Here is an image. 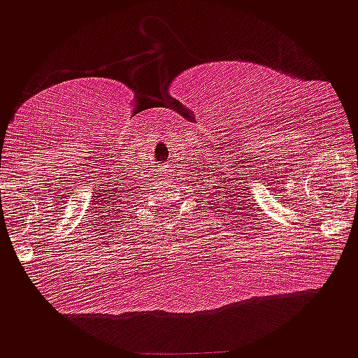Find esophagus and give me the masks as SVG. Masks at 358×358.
Masks as SVG:
<instances>
[{"label": "esophagus", "mask_w": 358, "mask_h": 358, "mask_svg": "<svg viewBox=\"0 0 358 358\" xmlns=\"http://www.w3.org/2000/svg\"><path fill=\"white\" fill-rule=\"evenodd\" d=\"M162 179H164V180L171 179V171L167 169V167H166V169H162Z\"/></svg>", "instance_id": "obj_1"}]
</instances>
